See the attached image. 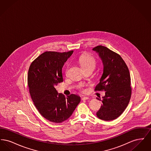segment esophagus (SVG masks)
I'll return each mask as SVG.
<instances>
[{"label":"esophagus","instance_id":"1","mask_svg":"<svg viewBox=\"0 0 151 151\" xmlns=\"http://www.w3.org/2000/svg\"><path fill=\"white\" fill-rule=\"evenodd\" d=\"M89 99V97H84L82 98V100H87Z\"/></svg>","mask_w":151,"mask_h":151}]
</instances>
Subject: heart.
I'll list each match as a JSON object with an SVG mask.
<instances>
[{"instance_id": "obj_1", "label": "heart", "mask_w": 151, "mask_h": 151, "mask_svg": "<svg viewBox=\"0 0 151 151\" xmlns=\"http://www.w3.org/2000/svg\"><path fill=\"white\" fill-rule=\"evenodd\" d=\"M79 63L83 69L91 68L94 70L96 66V60L95 58L89 54H84L80 58ZM83 85H81L79 88L83 92H84L85 89L83 88Z\"/></svg>"}]
</instances>
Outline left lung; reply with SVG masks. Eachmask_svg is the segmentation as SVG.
Listing matches in <instances>:
<instances>
[{"mask_svg":"<svg viewBox=\"0 0 151 151\" xmlns=\"http://www.w3.org/2000/svg\"><path fill=\"white\" fill-rule=\"evenodd\" d=\"M92 50L99 54L104 65L95 91L105 92L96 115L102 120L112 121L122 114L129 103L131 96L129 70L122 57L106 47L100 45Z\"/></svg>","mask_w":151,"mask_h":151,"instance_id":"8db88e82","label":"left lung"}]
</instances>
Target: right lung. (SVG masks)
Instances as JSON below:
<instances>
[{"label":"right lung","mask_w":151,"mask_h":151,"mask_svg":"<svg viewBox=\"0 0 151 151\" xmlns=\"http://www.w3.org/2000/svg\"><path fill=\"white\" fill-rule=\"evenodd\" d=\"M73 52H45L29 67L28 84L32 100L39 113L50 122L58 123L68 119L80 102L79 96L65 97L55 89L63 81L62 67Z\"/></svg>","instance_id":"add662e5"}]
</instances>
